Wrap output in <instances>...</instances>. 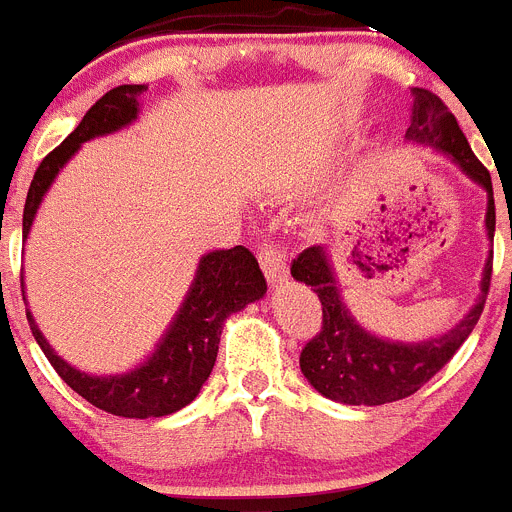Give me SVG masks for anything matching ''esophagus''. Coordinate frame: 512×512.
Segmentation results:
<instances>
[{"instance_id":"esophagus-1","label":"esophagus","mask_w":512,"mask_h":512,"mask_svg":"<svg viewBox=\"0 0 512 512\" xmlns=\"http://www.w3.org/2000/svg\"><path fill=\"white\" fill-rule=\"evenodd\" d=\"M259 261H261V269H264L266 279L271 284H279V281L287 279L289 274V266H287V253L284 248L276 246L274 241H266L259 251Z\"/></svg>"}]
</instances>
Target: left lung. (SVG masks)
<instances>
[{"label": "left lung", "mask_w": 512, "mask_h": 512, "mask_svg": "<svg viewBox=\"0 0 512 512\" xmlns=\"http://www.w3.org/2000/svg\"><path fill=\"white\" fill-rule=\"evenodd\" d=\"M414 106H411V126L406 129V142L437 149L439 154L452 159L464 175L485 187L487 238L495 236V198H492V180L485 164L475 157L470 142L459 129L452 111L444 106L437 93L426 88H414ZM292 276L304 281L317 292L322 302V327L302 348L299 368L304 378L325 398L348 406H381V403L401 401L419 391L431 381L452 355L462 348L470 337L485 307L487 289L492 276V251L485 261L480 284V299L462 320L439 337L421 342H393L373 335L358 325L350 309L342 302L332 271L330 253L325 246H309L292 261Z\"/></svg>", "instance_id": "1"}]
</instances>
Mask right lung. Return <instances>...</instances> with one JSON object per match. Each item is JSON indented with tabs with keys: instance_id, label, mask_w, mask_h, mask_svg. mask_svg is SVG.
I'll return each mask as SVG.
<instances>
[{
	"instance_id": "1",
	"label": "right lung",
	"mask_w": 512,
	"mask_h": 512,
	"mask_svg": "<svg viewBox=\"0 0 512 512\" xmlns=\"http://www.w3.org/2000/svg\"><path fill=\"white\" fill-rule=\"evenodd\" d=\"M144 93H147V86L111 88L88 109L73 134L42 159L27 192L22 236L27 238L30 233L37 208L65 162L81 149L83 142L106 137L129 126L137 119L139 98ZM264 294L266 279L259 269V261L248 248L233 246L225 251L205 253L182 299V307L172 317L154 353L142 365L119 375H91L73 368L50 348V342L42 337L40 327L32 320L30 309H27V322H30L32 337L50 360L55 373L78 396L106 414L124 416V419H159V416L185 409L187 403L198 396L218 358L223 322ZM22 297H25V289H22Z\"/></svg>"
}]
</instances>
